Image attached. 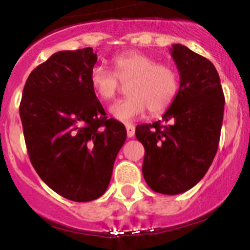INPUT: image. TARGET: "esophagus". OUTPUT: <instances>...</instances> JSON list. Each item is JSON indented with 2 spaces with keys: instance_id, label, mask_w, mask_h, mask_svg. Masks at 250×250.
<instances>
[{
  "instance_id": "34e87169",
  "label": "esophagus",
  "mask_w": 250,
  "mask_h": 250,
  "mask_svg": "<svg viewBox=\"0 0 250 250\" xmlns=\"http://www.w3.org/2000/svg\"><path fill=\"white\" fill-rule=\"evenodd\" d=\"M126 134H127V138H132V136L135 135V126H134V125H131V124H127Z\"/></svg>"
}]
</instances>
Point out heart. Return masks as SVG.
Masks as SVG:
<instances>
[{"mask_svg":"<svg viewBox=\"0 0 250 250\" xmlns=\"http://www.w3.org/2000/svg\"><path fill=\"white\" fill-rule=\"evenodd\" d=\"M112 72L103 66L90 71V85L99 99L110 101L120 91V83H127L126 99L115 103L110 112L115 119L129 123L149 110L156 115L165 111L175 100L180 79L175 68L158 63L154 57L136 51L118 55L111 60Z\"/></svg>","mask_w":250,"mask_h":250,"instance_id":"heart-1","label":"heart"}]
</instances>
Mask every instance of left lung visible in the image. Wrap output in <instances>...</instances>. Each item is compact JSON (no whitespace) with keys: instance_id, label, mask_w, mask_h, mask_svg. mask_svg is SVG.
<instances>
[{"instance_id":"obj_1","label":"left lung","mask_w":250,"mask_h":250,"mask_svg":"<svg viewBox=\"0 0 250 250\" xmlns=\"http://www.w3.org/2000/svg\"><path fill=\"white\" fill-rule=\"evenodd\" d=\"M171 56L180 72V87L163 120L138 125L144 145L143 175L152 190L175 195L200 182L218 150L224 94L213 63L183 45Z\"/></svg>"}]
</instances>
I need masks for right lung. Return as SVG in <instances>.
Here are the masks:
<instances>
[{"mask_svg": "<svg viewBox=\"0 0 250 250\" xmlns=\"http://www.w3.org/2000/svg\"><path fill=\"white\" fill-rule=\"evenodd\" d=\"M96 61L91 47L56 52L31 72L20 103L31 164L52 190L79 203L105 193L126 139L90 85Z\"/></svg>", "mask_w": 250, "mask_h": 250, "instance_id": "obj_1", "label": "right lung"}]
</instances>
